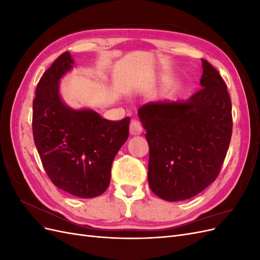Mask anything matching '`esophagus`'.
Wrapping results in <instances>:
<instances>
[{
    "instance_id": "esophagus-1",
    "label": "esophagus",
    "mask_w": 260,
    "mask_h": 260,
    "mask_svg": "<svg viewBox=\"0 0 260 260\" xmlns=\"http://www.w3.org/2000/svg\"><path fill=\"white\" fill-rule=\"evenodd\" d=\"M143 132V125L138 119H132L130 123V133L132 136H139Z\"/></svg>"
}]
</instances>
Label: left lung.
<instances>
[{
    "label": "left lung",
    "mask_w": 260,
    "mask_h": 260,
    "mask_svg": "<svg viewBox=\"0 0 260 260\" xmlns=\"http://www.w3.org/2000/svg\"><path fill=\"white\" fill-rule=\"evenodd\" d=\"M201 88L185 102L139 109L149 146L148 184L154 194L184 201L217 179L232 136V105L218 70L202 59Z\"/></svg>",
    "instance_id": "left-lung-1"
}]
</instances>
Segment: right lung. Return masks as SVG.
Instances as JSON below:
<instances>
[{
  "label": "right lung",
  "instance_id": "1",
  "mask_svg": "<svg viewBox=\"0 0 260 260\" xmlns=\"http://www.w3.org/2000/svg\"><path fill=\"white\" fill-rule=\"evenodd\" d=\"M68 52L54 60L39 81L34 100L32 133L43 168L60 190L82 199L103 194L112 164L129 137L130 118L111 121L91 109L62 103L58 81L73 67Z\"/></svg>",
  "mask_w": 260,
  "mask_h": 260
}]
</instances>
